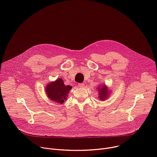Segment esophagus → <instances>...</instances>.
Returning <instances> with one entry per match:
<instances>
[{
  "mask_svg": "<svg viewBox=\"0 0 157 157\" xmlns=\"http://www.w3.org/2000/svg\"><path fill=\"white\" fill-rule=\"evenodd\" d=\"M84 85H85V84L83 83H78V86L80 88H83L84 86Z\"/></svg>",
  "mask_w": 157,
  "mask_h": 157,
  "instance_id": "obj_1",
  "label": "esophagus"
}]
</instances>
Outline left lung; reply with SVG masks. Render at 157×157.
I'll return each instance as SVG.
<instances>
[{
  "instance_id": "8db88e82",
  "label": "left lung",
  "mask_w": 157,
  "mask_h": 157,
  "mask_svg": "<svg viewBox=\"0 0 157 157\" xmlns=\"http://www.w3.org/2000/svg\"><path fill=\"white\" fill-rule=\"evenodd\" d=\"M97 89L98 90V99H100V100L101 101H105L108 98V96L110 95V90H109L108 87L103 84L100 85V86L97 87Z\"/></svg>"
}]
</instances>
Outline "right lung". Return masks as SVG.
Returning <instances> with one entry per match:
<instances>
[{
	"label": "right lung",
	"instance_id": "1",
	"mask_svg": "<svg viewBox=\"0 0 157 157\" xmlns=\"http://www.w3.org/2000/svg\"><path fill=\"white\" fill-rule=\"evenodd\" d=\"M71 89L72 86L66 85L63 80L59 78L48 83L45 86V92L50 100L62 104L67 100Z\"/></svg>",
	"mask_w": 157,
	"mask_h": 157
}]
</instances>
